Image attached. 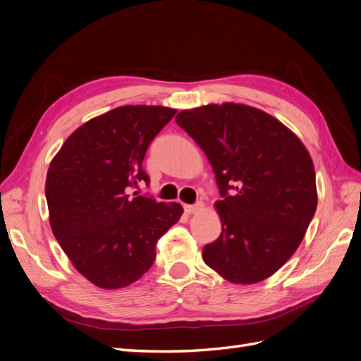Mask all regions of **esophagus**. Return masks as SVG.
Here are the masks:
<instances>
[{
    "label": "esophagus",
    "mask_w": 361,
    "mask_h": 361,
    "mask_svg": "<svg viewBox=\"0 0 361 361\" xmlns=\"http://www.w3.org/2000/svg\"><path fill=\"white\" fill-rule=\"evenodd\" d=\"M183 209H185V212H187L188 215L197 214V212H200L203 209V203L199 202V203H195V204H185Z\"/></svg>",
    "instance_id": "1"
}]
</instances>
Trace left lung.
Here are the masks:
<instances>
[{"label":"left lung","instance_id":"left-lung-1","mask_svg":"<svg viewBox=\"0 0 361 361\" xmlns=\"http://www.w3.org/2000/svg\"><path fill=\"white\" fill-rule=\"evenodd\" d=\"M176 123L206 154L223 197L215 203L221 235L203 247L204 264L239 285L271 277L318 206L307 149L276 117L243 104L183 110Z\"/></svg>","mask_w":361,"mask_h":361}]
</instances>
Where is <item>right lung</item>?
<instances>
[{
    "mask_svg": "<svg viewBox=\"0 0 361 361\" xmlns=\"http://www.w3.org/2000/svg\"><path fill=\"white\" fill-rule=\"evenodd\" d=\"M176 110L125 105L94 117L49 164L45 194L54 236L75 269L102 289L133 285L149 271L158 239L179 221V203L140 195L143 159Z\"/></svg>",
    "mask_w": 361,
    "mask_h": 361,
    "instance_id": "obj_1",
    "label": "right lung"
}]
</instances>
